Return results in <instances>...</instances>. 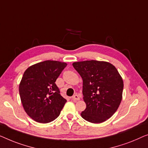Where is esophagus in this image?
<instances>
[{
    "instance_id": "1",
    "label": "esophagus",
    "mask_w": 148,
    "mask_h": 148,
    "mask_svg": "<svg viewBox=\"0 0 148 148\" xmlns=\"http://www.w3.org/2000/svg\"><path fill=\"white\" fill-rule=\"evenodd\" d=\"M72 99L73 100V101H78V100H80V97H79L78 95H74L73 97H72Z\"/></svg>"
}]
</instances>
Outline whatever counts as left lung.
Instances as JSON below:
<instances>
[{"mask_svg": "<svg viewBox=\"0 0 148 148\" xmlns=\"http://www.w3.org/2000/svg\"><path fill=\"white\" fill-rule=\"evenodd\" d=\"M74 69L83 80V99L86 108L82 117L100 123L115 113L122 100L123 82L117 70L107 62L89 60L74 62Z\"/></svg>", "mask_w": 148, "mask_h": 148, "instance_id": "8db88e82", "label": "left lung"}]
</instances>
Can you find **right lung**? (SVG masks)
Segmentation results:
<instances>
[{
	"label": "right lung",
	"mask_w": 148,
	"mask_h": 148,
	"mask_svg": "<svg viewBox=\"0 0 148 148\" xmlns=\"http://www.w3.org/2000/svg\"><path fill=\"white\" fill-rule=\"evenodd\" d=\"M67 64L58 61L39 62L25 71L19 84V95L25 111L41 123L55 120L66 103L56 84Z\"/></svg>",
	"instance_id": "obj_1"
}]
</instances>
